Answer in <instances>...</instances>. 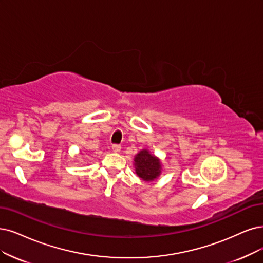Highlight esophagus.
I'll use <instances>...</instances> for the list:
<instances>
[{
    "label": "esophagus",
    "mask_w": 263,
    "mask_h": 263,
    "mask_svg": "<svg viewBox=\"0 0 263 263\" xmlns=\"http://www.w3.org/2000/svg\"><path fill=\"white\" fill-rule=\"evenodd\" d=\"M112 151H114L115 153H119V152L121 151V146H120V145L115 144V145H112Z\"/></svg>",
    "instance_id": "1"
}]
</instances>
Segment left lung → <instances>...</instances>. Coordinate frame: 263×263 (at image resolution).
<instances>
[{
    "label": "left lung",
    "mask_w": 263,
    "mask_h": 263,
    "mask_svg": "<svg viewBox=\"0 0 263 263\" xmlns=\"http://www.w3.org/2000/svg\"><path fill=\"white\" fill-rule=\"evenodd\" d=\"M135 172L146 182L156 180L161 173V162L158 157L152 155L148 149H142L134 157Z\"/></svg>",
    "instance_id": "1"
}]
</instances>
